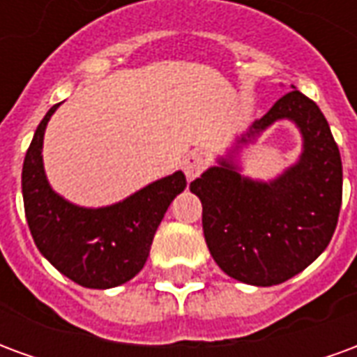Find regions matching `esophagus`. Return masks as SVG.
<instances>
[{
    "label": "esophagus",
    "instance_id": "esophagus-1",
    "mask_svg": "<svg viewBox=\"0 0 357 357\" xmlns=\"http://www.w3.org/2000/svg\"><path fill=\"white\" fill-rule=\"evenodd\" d=\"M206 156L199 153V151H193V153H189L185 156V160H183V172H185L187 179H195L201 176L204 168H206Z\"/></svg>",
    "mask_w": 357,
    "mask_h": 357
}]
</instances>
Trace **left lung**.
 Here are the masks:
<instances>
[{"instance_id": "1", "label": "left lung", "mask_w": 357, "mask_h": 357, "mask_svg": "<svg viewBox=\"0 0 357 357\" xmlns=\"http://www.w3.org/2000/svg\"><path fill=\"white\" fill-rule=\"evenodd\" d=\"M289 118L304 137L298 164L269 183L241 176L227 160L189 189L202 202V231L225 273L256 287L284 283L329 245L342 204V162L319 107L298 89L284 93L241 143Z\"/></svg>"}]
</instances>
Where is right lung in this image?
Wrapping results in <instances>:
<instances>
[{
  "instance_id": "right-lung-1",
  "label": "right lung",
  "mask_w": 357,
  "mask_h": 357,
  "mask_svg": "<svg viewBox=\"0 0 357 357\" xmlns=\"http://www.w3.org/2000/svg\"><path fill=\"white\" fill-rule=\"evenodd\" d=\"M59 105L40 122L22 164L28 227L40 252L74 283L88 289L118 287L143 269L156 227L185 189V176L176 172L107 208L74 206L51 189L42 162L43 132Z\"/></svg>"
}]
</instances>
